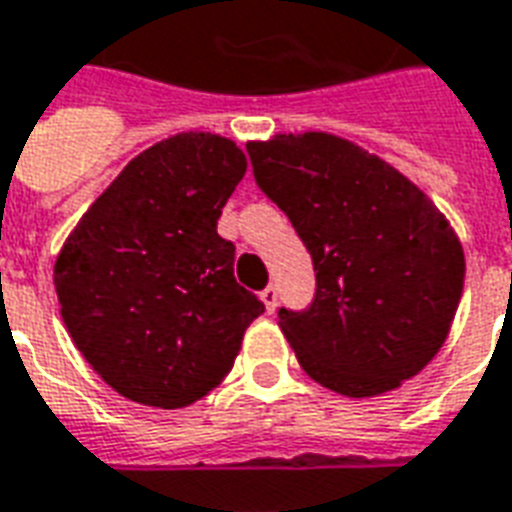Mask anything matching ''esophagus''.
<instances>
[{
    "label": "esophagus",
    "instance_id": "obj_1",
    "mask_svg": "<svg viewBox=\"0 0 512 512\" xmlns=\"http://www.w3.org/2000/svg\"><path fill=\"white\" fill-rule=\"evenodd\" d=\"M260 298H263V304H266L268 314L274 312V309H276V287H274V285H268L266 290L260 293Z\"/></svg>",
    "mask_w": 512,
    "mask_h": 512
}]
</instances>
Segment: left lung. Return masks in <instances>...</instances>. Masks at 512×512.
Returning <instances> with one entry per match:
<instances>
[{
    "label": "left lung",
    "mask_w": 512,
    "mask_h": 512,
    "mask_svg": "<svg viewBox=\"0 0 512 512\" xmlns=\"http://www.w3.org/2000/svg\"><path fill=\"white\" fill-rule=\"evenodd\" d=\"M246 151L317 274L306 312L279 309L301 369L350 399L423 372L464 290V249L448 217L393 165L331 132H279Z\"/></svg>",
    "instance_id": "1"
}]
</instances>
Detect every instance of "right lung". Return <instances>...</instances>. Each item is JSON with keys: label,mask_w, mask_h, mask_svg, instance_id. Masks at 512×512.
I'll return each instance as SVG.
<instances>
[{"label": "right lung", "mask_w": 512, "mask_h": 512, "mask_svg": "<svg viewBox=\"0 0 512 512\" xmlns=\"http://www.w3.org/2000/svg\"><path fill=\"white\" fill-rule=\"evenodd\" d=\"M244 173L236 140L170 135L127 162L59 249L64 325L124 399L160 410L203 399L266 312L236 282V246L217 233Z\"/></svg>", "instance_id": "right-lung-1"}]
</instances>
